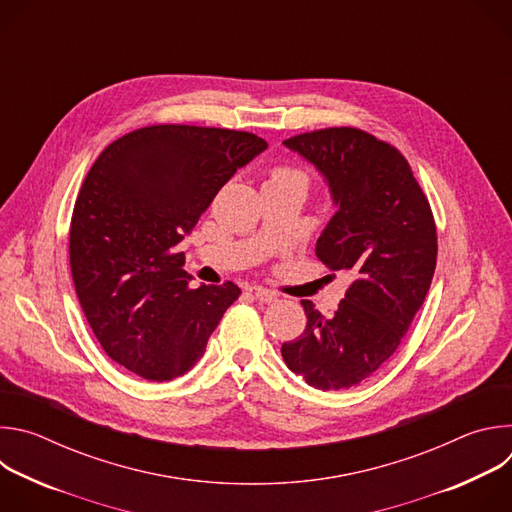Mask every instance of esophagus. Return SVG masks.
Wrapping results in <instances>:
<instances>
[{"label":"esophagus","mask_w":512,"mask_h":512,"mask_svg":"<svg viewBox=\"0 0 512 512\" xmlns=\"http://www.w3.org/2000/svg\"><path fill=\"white\" fill-rule=\"evenodd\" d=\"M253 296H255V300H259L261 304H271V302L277 300V294H273V291L263 289V287H255V289H253Z\"/></svg>","instance_id":"34e87169"}]
</instances>
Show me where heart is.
<instances>
[{
	"label": "heart",
	"instance_id": "heart-1",
	"mask_svg": "<svg viewBox=\"0 0 512 512\" xmlns=\"http://www.w3.org/2000/svg\"><path fill=\"white\" fill-rule=\"evenodd\" d=\"M273 178H304V176L300 172H294V170H277V172H273L271 180Z\"/></svg>",
	"mask_w": 512,
	"mask_h": 512
}]
</instances>
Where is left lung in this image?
<instances>
[{"label":"left lung","instance_id":"obj_1","mask_svg":"<svg viewBox=\"0 0 512 512\" xmlns=\"http://www.w3.org/2000/svg\"><path fill=\"white\" fill-rule=\"evenodd\" d=\"M283 145L324 176L336 212L316 257L352 281L332 318L302 302L306 330L283 342L281 356L316 389H348L391 358L427 296L437 257L433 214L407 160L367 131L330 127Z\"/></svg>","mask_w":512,"mask_h":512}]
</instances>
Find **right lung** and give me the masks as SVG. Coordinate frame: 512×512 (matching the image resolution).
<instances>
[{
    "mask_svg": "<svg viewBox=\"0 0 512 512\" xmlns=\"http://www.w3.org/2000/svg\"><path fill=\"white\" fill-rule=\"evenodd\" d=\"M267 150L247 131L152 125L101 152L70 221V271L107 356L148 381L188 373L241 289H192L178 245L239 168Z\"/></svg>",
    "mask_w": 512,
    "mask_h": 512,
    "instance_id": "1",
    "label": "right lung"
}]
</instances>
